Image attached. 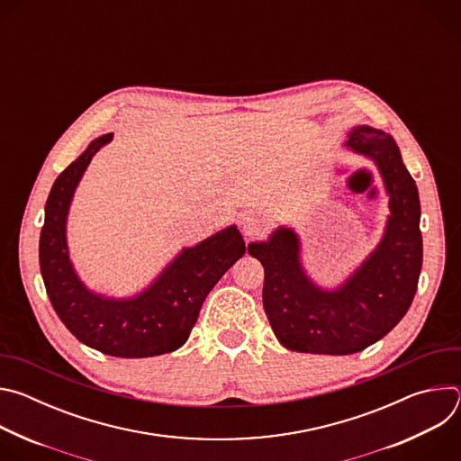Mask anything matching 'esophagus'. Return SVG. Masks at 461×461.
<instances>
[{
  "mask_svg": "<svg viewBox=\"0 0 461 461\" xmlns=\"http://www.w3.org/2000/svg\"><path fill=\"white\" fill-rule=\"evenodd\" d=\"M242 231L246 237H253L258 231H262V222L255 215H246L242 219Z\"/></svg>",
  "mask_w": 461,
  "mask_h": 461,
  "instance_id": "esophagus-1",
  "label": "esophagus"
}]
</instances>
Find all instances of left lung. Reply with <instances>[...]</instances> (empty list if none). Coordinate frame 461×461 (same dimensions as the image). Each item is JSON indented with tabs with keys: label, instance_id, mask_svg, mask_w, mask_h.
<instances>
[{
	"label": "left lung",
	"instance_id": "obj_1",
	"mask_svg": "<svg viewBox=\"0 0 461 461\" xmlns=\"http://www.w3.org/2000/svg\"><path fill=\"white\" fill-rule=\"evenodd\" d=\"M347 146L370 158L383 178L390 215L363 265L338 288L317 286L301 265L292 228H277L248 251L265 267L262 304L279 343L294 352L348 356L365 350L396 326L412 304L423 262L420 194L390 135L352 127Z\"/></svg>",
	"mask_w": 461,
	"mask_h": 461
}]
</instances>
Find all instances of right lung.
Masks as SVG:
<instances>
[{
  "label": "right lung",
  "mask_w": 461,
  "mask_h": 461,
  "mask_svg": "<svg viewBox=\"0 0 461 461\" xmlns=\"http://www.w3.org/2000/svg\"><path fill=\"white\" fill-rule=\"evenodd\" d=\"M111 133L87 149L54 180L40 235V270L59 321L84 345L114 357H153L180 348L199 319L206 295L244 255L237 226H228L184 248L140 294L127 299L91 292L69 258V206L91 158L109 144Z\"/></svg>",
  "instance_id": "1"
}]
</instances>
